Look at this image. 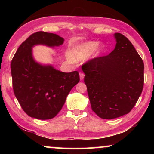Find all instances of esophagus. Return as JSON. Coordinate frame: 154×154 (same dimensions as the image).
<instances>
[{
    "label": "esophagus",
    "mask_w": 154,
    "mask_h": 154,
    "mask_svg": "<svg viewBox=\"0 0 154 154\" xmlns=\"http://www.w3.org/2000/svg\"><path fill=\"white\" fill-rule=\"evenodd\" d=\"M79 77H80V79L82 80L83 78H84V77H85V74L83 73V72H79Z\"/></svg>",
    "instance_id": "esophagus-1"
}]
</instances>
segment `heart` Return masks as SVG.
<instances>
[{
  "instance_id": "heart-1",
  "label": "heart",
  "mask_w": 154,
  "mask_h": 154,
  "mask_svg": "<svg viewBox=\"0 0 154 154\" xmlns=\"http://www.w3.org/2000/svg\"><path fill=\"white\" fill-rule=\"evenodd\" d=\"M99 43L96 41H90L82 45L72 47L70 49L69 54H68L67 58L71 62L77 60H82L89 56L92 52L98 48Z\"/></svg>"
}]
</instances>
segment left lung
<instances>
[{"mask_svg": "<svg viewBox=\"0 0 154 154\" xmlns=\"http://www.w3.org/2000/svg\"><path fill=\"white\" fill-rule=\"evenodd\" d=\"M116 46L109 55L96 57L82 66L92 111L111 119L130 113L141 94L144 63L131 42L115 34Z\"/></svg>", "mask_w": 154, "mask_h": 154, "instance_id": "1", "label": "left lung"}]
</instances>
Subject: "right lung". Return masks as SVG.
<instances>
[{
  "mask_svg": "<svg viewBox=\"0 0 154 154\" xmlns=\"http://www.w3.org/2000/svg\"><path fill=\"white\" fill-rule=\"evenodd\" d=\"M64 38L54 33L36 32L17 49L11 63L13 89L21 107L28 116L38 119L54 118L63 106L70 91L79 82L77 71L63 72L51 66L36 63L32 47L43 44L60 45Z\"/></svg>",
  "mask_w": 154,
  "mask_h": 154,
  "instance_id": "1",
  "label": "right lung"
}]
</instances>
